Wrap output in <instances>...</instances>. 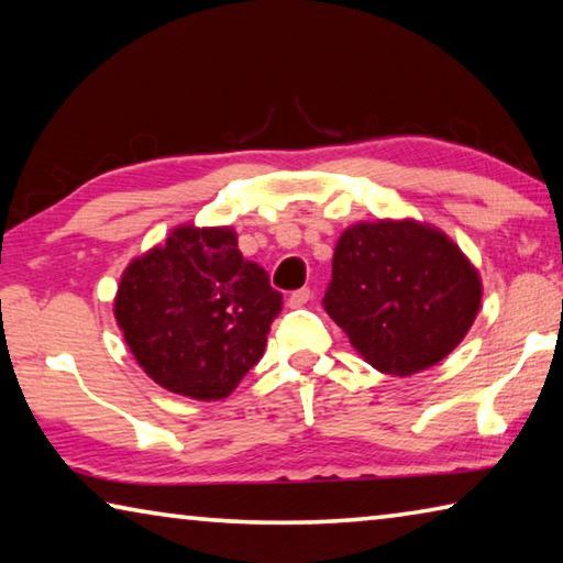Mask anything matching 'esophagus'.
<instances>
[{
    "label": "esophagus",
    "mask_w": 563,
    "mask_h": 563,
    "mask_svg": "<svg viewBox=\"0 0 563 563\" xmlns=\"http://www.w3.org/2000/svg\"><path fill=\"white\" fill-rule=\"evenodd\" d=\"M312 298L310 288H300L288 295V308H302V305H308V300Z\"/></svg>",
    "instance_id": "34e87169"
}]
</instances>
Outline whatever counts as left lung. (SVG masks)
I'll return each mask as SVG.
<instances>
[{
    "instance_id": "1",
    "label": "left lung",
    "mask_w": 563,
    "mask_h": 563,
    "mask_svg": "<svg viewBox=\"0 0 563 563\" xmlns=\"http://www.w3.org/2000/svg\"><path fill=\"white\" fill-rule=\"evenodd\" d=\"M322 302L365 362L409 377L466 338L482 308V278L437 225L379 218L340 233Z\"/></svg>"
}]
</instances>
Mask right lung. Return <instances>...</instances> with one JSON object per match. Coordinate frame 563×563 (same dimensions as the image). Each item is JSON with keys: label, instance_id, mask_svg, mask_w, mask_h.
Listing matches in <instances>:
<instances>
[{"label": "right lung", "instance_id": "right-lung-1", "mask_svg": "<svg viewBox=\"0 0 563 563\" xmlns=\"http://www.w3.org/2000/svg\"><path fill=\"white\" fill-rule=\"evenodd\" d=\"M283 295L231 225H176L121 273L113 318L141 369L180 397L225 399L258 365Z\"/></svg>", "mask_w": 563, "mask_h": 563}]
</instances>
